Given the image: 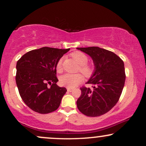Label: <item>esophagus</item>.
Masks as SVG:
<instances>
[{
    "label": "esophagus",
    "instance_id": "obj_1",
    "mask_svg": "<svg viewBox=\"0 0 146 146\" xmlns=\"http://www.w3.org/2000/svg\"><path fill=\"white\" fill-rule=\"evenodd\" d=\"M67 91H68V92H72V91H73V89H72V88H67Z\"/></svg>",
    "mask_w": 146,
    "mask_h": 146
}]
</instances>
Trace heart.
Here are the masks:
<instances>
[{
	"label": "heart",
	"mask_w": 146,
	"mask_h": 146,
	"mask_svg": "<svg viewBox=\"0 0 146 146\" xmlns=\"http://www.w3.org/2000/svg\"><path fill=\"white\" fill-rule=\"evenodd\" d=\"M71 56L80 65L79 70L85 76H91L94 72V68L92 65L87 64L88 60L87 55L82 52L76 51L72 54ZM62 58L58 61L56 66L57 72L60 73L62 71ZM83 76L81 74H66L60 77V83L63 86L69 88H73L80 84L83 81Z\"/></svg>",
	"instance_id": "heart-1"
}]
</instances>
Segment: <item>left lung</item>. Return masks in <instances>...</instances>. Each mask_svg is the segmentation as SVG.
<instances>
[{"mask_svg":"<svg viewBox=\"0 0 146 146\" xmlns=\"http://www.w3.org/2000/svg\"><path fill=\"white\" fill-rule=\"evenodd\" d=\"M92 58L94 72L87 84L92 88H81L77 107L87 116H100L118 102L124 86L125 74L122 60L112 52L97 46L77 48Z\"/></svg>","mask_w":146,"mask_h":146,"instance_id":"left-lung-1","label":"left lung"}]
</instances>
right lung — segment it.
Listing matches in <instances>:
<instances>
[{
  "label": "right lung",
  "instance_id": "obj_1",
  "mask_svg": "<svg viewBox=\"0 0 146 146\" xmlns=\"http://www.w3.org/2000/svg\"><path fill=\"white\" fill-rule=\"evenodd\" d=\"M69 50L42 47L28 52L18 60L16 82L20 96L33 111L44 114L58 108L67 90L56 84V66Z\"/></svg>",
  "mask_w": 146,
  "mask_h": 146
}]
</instances>
